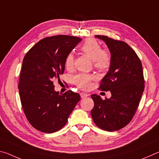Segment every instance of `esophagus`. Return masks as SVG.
Instances as JSON below:
<instances>
[{"instance_id": "esophagus-1", "label": "esophagus", "mask_w": 159, "mask_h": 159, "mask_svg": "<svg viewBox=\"0 0 159 159\" xmlns=\"http://www.w3.org/2000/svg\"><path fill=\"white\" fill-rule=\"evenodd\" d=\"M88 95H88V94L85 93H80V97H81V98H87Z\"/></svg>"}]
</instances>
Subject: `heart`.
Masks as SVG:
<instances>
[{"mask_svg": "<svg viewBox=\"0 0 159 159\" xmlns=\"http://www.w3.org/2000/svg\"><path fill=\"white\" fill-rule=\"evenodd\" d=\"M80 50L93 60L94 66L99 70H106L111 65V57L108 51L102 50L100 44L93 39H88L83 43ZM74 64V57L71 52L66 56L64 65L67 69H71ZM96 79L93 74L80 73L74 78V83L81 89H88L91 82Z\"/></svg>", "mask_w": 159, "mask_h": 159, "instance_id": "1", "label": "heart"}]
</instances>
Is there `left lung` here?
Wrapping results in <instances>:
<instances>
[{"instance_id": "obj_1", "label": "left lung", "mask_w": 159, "mask_h": 159, "mask_svg": "<svg viewBox=\"0 0 159 159\" xmlns=\"http://www.w3.org/2000/svg\"><path fill=\"white\" fill-rule=\"evenodd\" d=\"M95 37L105 42L111 52V65L99 89L109 90L111 97L102 99L95 94L91 95L94 101L91 116L99 128L116 131L131 121L138 109L144 89L142 65L136 52L124 41L101 35Z\"/></svg>"}]
</instances>
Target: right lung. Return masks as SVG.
Returning a JSON list of instances; mask_svg holds the SVG:
<instances>
[{
	"label": "right lung",
	"mask_w": 159,
	"mask_h": 159,
	"mask_svg": "<svg viewBox=\"0 0 159 159\" xmlns=\"http://www.w3.org/2000/svg\"><path fill=\"white\" fill-rule=\"evenodd\" d=\"M80 41L79 37L66 35L46 37L24 57L19 93L26 117L38 130L46 133L60 130L80 99L79 94L71 90L61 95L53 85L64 74L66 56Z\"/></svg>",
	"instance_id": "add662e5"
}]
</instances>
